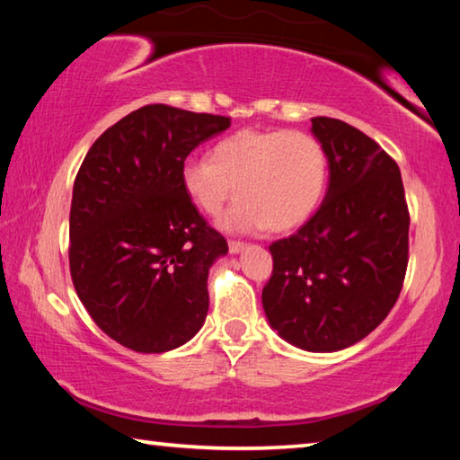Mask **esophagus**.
I'll return each mask as SVG.
<instances>
[{"label":"esophagus","mask_w":460,"mask_h":460,"mask_svg":"<svg viewBox=\"0 0 460 460\" xmlns=\"http://www.w3.org/2000/svg\"><path fill=\"white\" fill-rule=\"evenodd\" d=\"M245 247H247V243H243V241H229V252L231 253H241Z\"/></svg>","instance_id":"obj_1"}]
</instances>
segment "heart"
<instances>
[{"mask_svg": "<svg viewBox=\"0 0 460 460\" xmlns=\"http://www.w3.org/2000/svg\"><path fill=\"white\" fill-rule=\"evenodd\" d=\"M329 158L313 134L300 129H239L213 146L211 158H186L181 184L202 215L221 217L231 233H284L300 227L321 205Z\"/></svg>", "mask_w": 460, "mask_h": 460, "instance_id": "1", "label": "heart"}]
</instances>
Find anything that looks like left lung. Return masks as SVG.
<instances>
[{
  "instance_id": "left-lung-1",
  "label": "left lung",
  "mask_w": 460,
  "mask_h": 460,
  "mask_svg": "<svg viewBox=\"0 0 460 460\" xmlns=\"http://www.w3.org/2000/svg\"><path fill=\"white\" fill-rule=\"evenodd\" d=\"M329 158L318 211L274 241V271L261 302L271 329L313 353L341 351L379 326L402 292L410 213L400 168L349 123L314 118Z\"/></svg>"
}]
</instances>
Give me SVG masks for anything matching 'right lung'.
<instances>
[{"label":"right lung","instance_id":"obj_1","mask_svg":"<svg viewBox=\"0 0 460 460\" xmlns=\"http://www.w3.org/2000/svg\"><path fill=\"white\" fill-rule=\"evenodd\" d=\"M229 126L223 115L139 107L97 137L75 178V290L99 329L131 351H172L205 323L208 268L229 247L184 194L181 166Z\"/></svg>","mask_w":460,"mask_h":460}]
</instances>
